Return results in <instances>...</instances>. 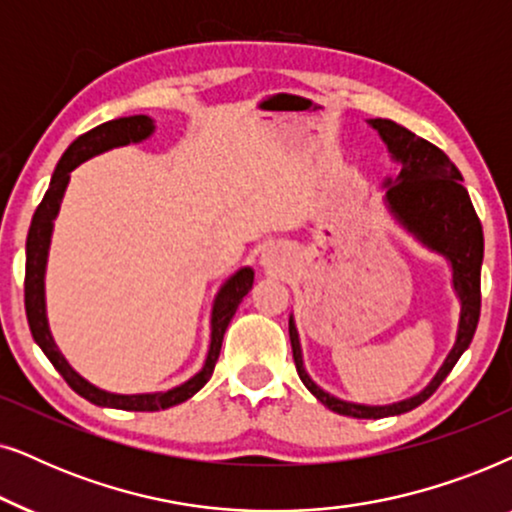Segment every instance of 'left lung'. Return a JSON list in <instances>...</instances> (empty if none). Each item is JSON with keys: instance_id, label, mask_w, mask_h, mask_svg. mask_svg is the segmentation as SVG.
Returning a JSON list of instances; mask_svg holds the SVG:
<instances>
[{"instance_id": "8db88e82", "label": "left lung", "mask_w": 512, "mask_h": 512, "mask_svg": "<svg viewBox=\"0 0 512 512\" xmlns=\"http://www.w3.org/2000/svg\"><path fill=\"white\" fill-rule=\"evenodd\" d=\"M370 126L374 131H379L388 152L403 166L395 180L384 182L388 208L421 243L452 262L454 290L461 299V318L452 351H449L447 360L442 363L431 384L414 398L384 407L346 403V400H339L313 384L302 363L295 320L290 318L292 358H295L302 384L316 395L327 410L356 419H381L405 414L426 403L438 391V386L452 372L456 360L473 342L475 327H478L480 320V269L482 255H485V236H482L480 217L475 213L473 203H470L466 187L461 185V173L449 161V156L440 147H435L433 142L417 138L412 131L398 126L391 119H370Z\"/></svg>"}]
</instances>
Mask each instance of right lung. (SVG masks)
Listing matches in <instances>:
<instances>
[{
  "instance_id": "1",
  "label": "right lung",
  "mask_w": 512,
  "mask_h": 512,
  "mask_svg": "<svg viewBox=\"0 0 512 512\" xmlns=\"http://www.w3.org/2000/svg\"><path fill=\"white\" fill-rule=\"evenodd\" d=\"M154 121L138 114V117H124L107 121L91 128V131L79 135L70 147L65 149V154L60 156L56 170H53L51 185L46 189L42 203L34 210L30 231H27V245H25V313L27 323H30V332L34 342L39 344V349L46 353V358L51 360L53 367L63 374V379L70 384L74 393H79L81 398H86L88 403L100 405V407H114V410H128V412H159L168 410V407L185 403L192 398L194 393H199L206 381L213 377L215 363L220 358L222 339L227 332L229 320L234 318L238 304L243 302V297L248 295L252 288V269H241L224 283V288L217 292L215 304H213V320H210V349L206 365L201 367L199 374H194L192 379L185 381L182 386L170 388L166 393H142V395H117L107 393L102 388H95L88 384L84 377H79L77 372L67 365L63 353L56 349L49 332V320H46V304H44V271H46V255H49V243H51V231L53 220H56L60 201H63L65 187L70 182V173L79 163H84L91 156L107 152L112 147L128 145V142H140L152 135Z\"/></svg>"
}]
</instances>
